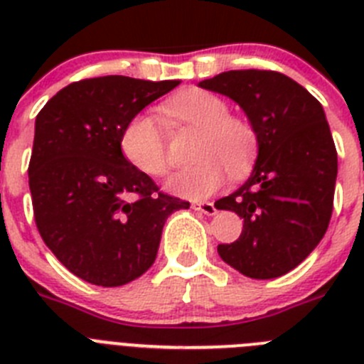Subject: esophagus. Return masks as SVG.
<instances>
[{
    "label": "esophagus",
    "mask_w": 364,
    "mask_h": 364,
    "mask_svg": "<svg viewBox=\"0 0 364 364\" xmlns=\"http://www.w3.org/2000/svg\"><path fill=\"white\" fill-rule=\"evenodd\" d=\"M191 208L195 211H200V213H204V215H215V213H217V210H215V205L211 204V202H193Z\"/></svg>",
    "instance_id": "obj_1"
}]
</instances>
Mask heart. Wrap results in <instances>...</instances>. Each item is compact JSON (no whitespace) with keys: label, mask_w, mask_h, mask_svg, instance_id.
Here are the masks:
<instances>
[{"label":"heart","mask_w":364,"mask_h":364,"mask_svg":"<svg viewBox=\"0 0 364 364\" xmlns=\"http://www.w3.org/2000/svg\"><path fill=\"white\" fill-rule=\"evenodd\" d=\"M160 117L176 125L200 131L195 160L197 166L182 169L167 180L175 195L193 200L217 191L226 173L246 171L257 147L255 131L246 120L230 117V105L218 96L189 89L160 105ZM122 153L138 171L162 176L169 169L166 136L160 122L151 114H138L125 125L120 138Z\"/></svg>","instance_id":"obj_1"}]
</instances>
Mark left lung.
<instances>
[{
	"mask_svg": "<svg viewBox=\"0 0 364 364\" xmlns=\"http://www.w3.org/2000/svg\"><path fill=\"white\" fill-rule=\"evenodd\" d=\"M198 87L239 104L259 147L250 178L215 202L244 218L218 255L246 277H281L314 252L332 217L337 151L323 105L275 70H228Z\"/></svg>",
	"mask_w": 364,
	"mask_h": 364,
	"instance_id": "left-lung-1",
	"label": "left lung"
}]
</instances>
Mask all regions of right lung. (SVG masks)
Returning a JSON list of instances; mask_svg holds the SVG:
<instances>
[{
  "mask_svg": "<svg viewBox=\"0 0 364 364\" xmlns=\"http://www.w3.org/2000/svg\"><path fill=\"white\" fill-rule=\"evenodd\" d=\"M180 80L100 76L63 87L38 112L28 188L41 239L76 277L122 286L153 266L164 224L189 202L159 191L122 153V131Z\"/></svg>",
  "mask_w": 364,
  "mask_h": 364,
  "instance_id": "obj_1",
  "label": "right lung"
}]
</instances>
